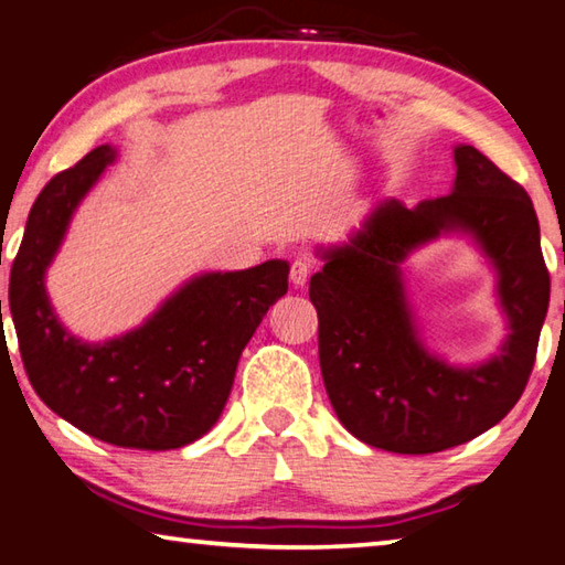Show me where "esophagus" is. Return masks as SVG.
<instances>
[{
  "label": "esophagus",
  "instance_id": "34e87169",
  "mask_svg": "<svg viewBox=\"0 0 565 565\" xmlns=\"http://www.w3.org/2000/svg\"><path fill=\"white\" fill-rule=\"evenodd\" d=\"M311 271H313V262L306 259V256H299V259L291 264V284L296 286V289H301V286H306Z\"/></svg>",
  "mask_w": 565,
  "mask_h": 565
}]
</instances>
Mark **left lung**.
<instances>
[{
  "instance_id": "left-lung-1",
  "label": "left lung",
  "mask_w": 565,
  "mask_h": 565,
  "mask_svg": "<svg viewBox=\"0 0 565 565\" xmlns=\"http://www.w3.org/2000/svg\"><path fill=\"white\" fill-rule=\"evenodd\" d=\"M451 194L406 209L376 206L347 246L323 254L309 299L333 411L359 441L394 454H436L489 431L521 398L533 371L551 276L531 196L489 157L456 147ZM477 236L500 271L512 333L499 358L454 370L415 339L399 262L441 231Z\"/></svg>"
}]
</instances>
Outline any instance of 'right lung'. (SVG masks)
Listing matches in <instances>:
<instances>
[{"label":"right lung","mask_w":565,"mask_h":565,"mask_svg":"<svg viewBox=\"0 0 565 565\" xmlns=\"http://www.w3.org/2000/svg\"><path fill=\"white\" fill-rule=\"evenodd\" d=\"M111 161L114 151L97 147L36 196L9 274V311L30 384L56 416L104 444L169 451L222 416L238 356L289 289V264L199 276L121 339L70 337L46 299L44 271L76 204Z\"/></svg>","instance_id":"add662e5"}]
</instances>
